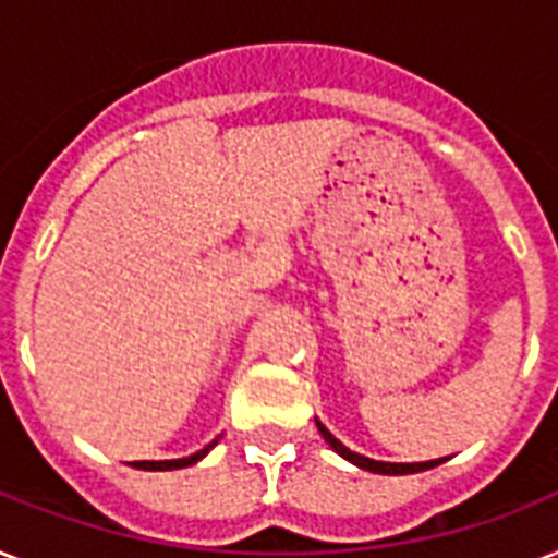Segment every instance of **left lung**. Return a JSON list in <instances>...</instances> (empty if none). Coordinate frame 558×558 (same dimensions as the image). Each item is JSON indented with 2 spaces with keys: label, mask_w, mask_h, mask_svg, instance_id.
Returning <instances> with one entry per match:
<instances>
[{
  "label": "left lung",
  "mask_w": 558,
  "mask_h": 558,
  "mask_svg": "<svg viewBox=\"0 0 558 558\" xmlns=\"http://www.w3.org/2000/svg\"><path fill=\"white\" fill-rule=\"evenodd\" d=\"M315 425H318V432H322V437L327 442H330V449H336L344 460H350L353 466L359 469H367V472H376V475H411V472H423V469H432L437 466V463H442L446 458L440 460H428V463H385V460H371L365 458V454H356V451H350L344 442H339L336 437H332L327 428H324L318 420H315Z\"/></svg>",
  "instance_id": "1"
}]
</instances>
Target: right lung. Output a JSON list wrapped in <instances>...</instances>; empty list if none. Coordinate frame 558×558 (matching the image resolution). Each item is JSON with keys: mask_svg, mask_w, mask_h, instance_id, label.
Here are the masks:
<instances>
[{"mask_svg": "<svg viewBox=\"0 0 558 558\" xmlns=\"http://www.w3.org/2000/svg\"><path fill=\"white\" fill-rule=\"evenodd\" d=\"M217 446V440L208 442L205 449H199L196 454H191V458H179V460H135L133 466L135 469H150V472H168V469H185V466H193L196 460H202L205 454H208L210 449Z\"/></svg>", "mask_w": 558, "mask_h": 558, "instance_id": "obj_1", "label": "right lung"}]
</instances>
